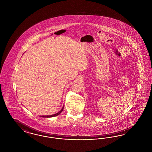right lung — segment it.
<instances>
[{
    "instance_id": "add662e5",
    "label": "right lung",
    "mask_w": 152,
    "mask_h": 152,
    "mask_svg": "<svg viewBox=\"0 0 152 152\" xmlns=\"http://www.w3.org/2000/svg\"><path fill=\"white\" fill-rule=\"evenodd\" d=\"M63 110V107L62 108V109L61 110L60 112H59L58 113H56V114H54V115H44V116H40V117H46V118H49V117H55V116H57V115H59L62 112V110Z\"/></svg>"
}]
</instances>
